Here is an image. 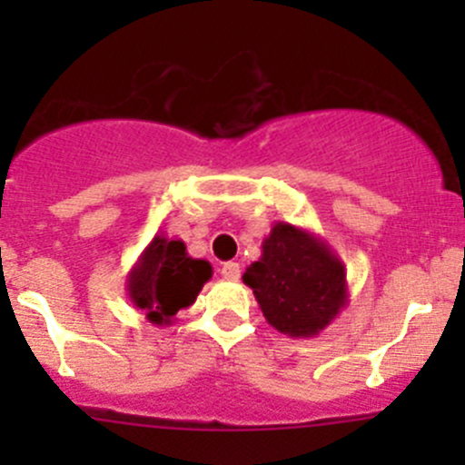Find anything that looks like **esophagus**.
<instances>
[{
  "instance_id": "34e87169",
  "label": "esophagus",
  "mask_w": 465,
  "mask_h": 465,
  "mask_svg": "<svg viewBox=\"0 0 465 465\" xmlns=\"http://www.w3.org/2000/svg\"><path fill=\"white\" fill-rule=\"evenodd\" d=\"M220 274H223V279H227V281H236L238 276H241V265L233 261L223 262V265H220Z\"/></svg>"
}]
</instances>
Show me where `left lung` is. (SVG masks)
Segmentation results:
<instances>
[{
    "mask_svg": "<svg viewBox=\"0 0 465 465\" xmlns=\"http://www.w3.org/2000/svg\"><path fill=\"white\" fill-rule=\"evenodd\" d=\"M242 283L267 323L290 337L320 335L349 306L344 262L326 241L290 223H274Z\"/></svg>",
    "mask_w": 465,
    "mask_h": 465,
    "instance_id": "left-lung-1",
    "label": "left lung"
}]
</instances>
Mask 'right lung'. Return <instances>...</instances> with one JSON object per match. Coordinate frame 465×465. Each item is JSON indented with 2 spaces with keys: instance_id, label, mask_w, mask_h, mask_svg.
I'll return each instance as SVG.
<instances>
[{
  "instance_id": "add662e5",
  "label": "right lung",
  "mask_w": 465,
  "mask_h": 465,
  "mask_svg": "<svg viewBox=\"0 0 465 465\" xmlns=\"http://www.w3.org/2000/svg\"><path fill=\"white\" fill-rule=\"evenodd\" d=\"M211 274V262L189 256L184 241L157 233L128 272L125 290L150 323L173 326L177 312L193 306Z\"/></svg>"
}]
</instances>
